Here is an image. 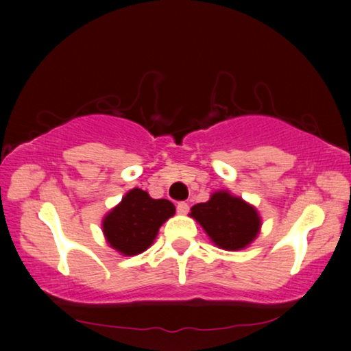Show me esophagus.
<instances>
[{"label": "esophagus", "mask_w": 351, "mask_h": 351, "mask_svg": "<svg viewBox=\"0 0 351 351\" xmlns=\"http://www.w3.org/2000/svg\"><path fill=\"white\" fill-rule=\"evenodd\" d=\"M190 206L189 203H185V201H180V203H177V213L179 214H186L189 213Z\"/></svg>", "instance_id": "esophagus-1"}]
</instances>
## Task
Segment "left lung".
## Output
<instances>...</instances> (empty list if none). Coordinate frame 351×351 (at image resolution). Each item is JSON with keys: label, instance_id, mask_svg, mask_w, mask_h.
I'll list each match as a JSON object with an SVG mask.
<instances>
[{"label": "left lung", "instance_id": "obj_1", "mask_svg": "<svg viewBox=\"0 0 351 351\" xmlns=\"http://www.w3.org/2000/svg\"><path fill=\"white\" fill-rule=\"evenodd\" d=\"M190 215L204 228L210 241L225 251L247 247L262 225L257 209L227 190L215 191L209 201L195 204Z\"/></svg>", "mask_w": 351, "mask_h": 351}]
</instances>
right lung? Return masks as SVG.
Wrapping results in <instances>:
<instances>
[{
    "label": "right lung",
    "instance_id": "add662e5",
    "mask_svg": "<svg viewBox=\"0 0 351 351\" xmlns=\"http://www.w3.org/2000/svg\"><path fill=\"white\" fill-rule=\"evenodd\" d=\"M174 214L169 199H153L147 191L132 189L104 217L105 239L123 256H137L152 246L158 230Z\"/></svg>",
    "mask_w": 351,
    "mask_h": 351
}]
</instances>
